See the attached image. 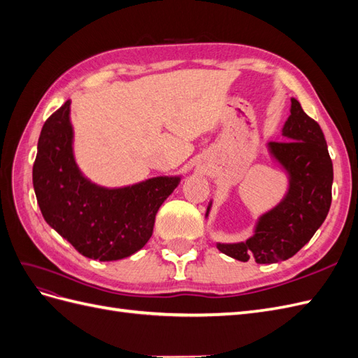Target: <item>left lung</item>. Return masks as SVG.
<instances>
[{"label": "left lung", "mask_w": 358, "mask_h": 358, "mask_svg": "<svg viewBox=\"0 0 358 358\" xmlns=\"http://www.w3.org/2000/svg\"><path fill=\"white\" fill-rule=\"evenodd\" d=\"M285 142H268L267 154L287 176V191L276 206L258 215L252 236L216 248L239 262L254 257L258 264L291 258L305 246L326 220L331 204L333 162L318 122L291 99L289 116L280 131ZM213 200L209 201V218Z\"/></svg>", "instance_id": "1"}]
</instances>
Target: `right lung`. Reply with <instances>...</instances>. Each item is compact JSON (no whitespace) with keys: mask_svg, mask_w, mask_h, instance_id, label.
<instances>
[{"mask_svg":"<svg viewBox=\"0 0 358 358\" xmlns=\"http://www.w3.org/2000/svg\"><path fill=\"white\" fill-rule=\"evenodd\" d=\"M67 100L41 128L32 185L45 221L78 251L100 262L137 252L150 239L155 215L182 175L103 187L83 175L74 157Z\"/></svg>","mask_w":358,"mask_h":358,"instance_id":"add662e5","label":"right lung"}]
</instances>
